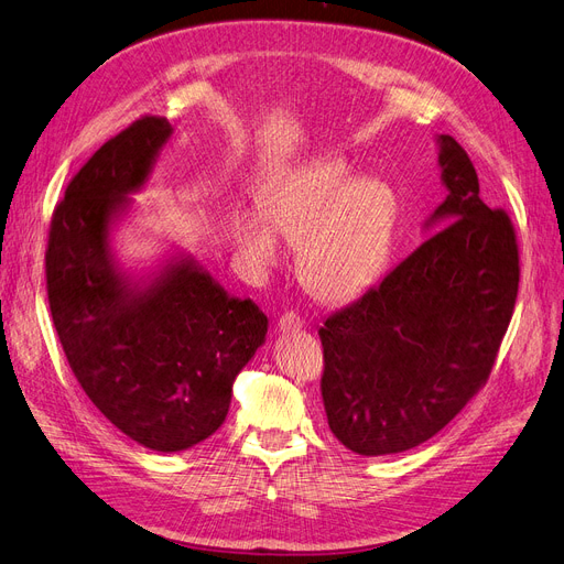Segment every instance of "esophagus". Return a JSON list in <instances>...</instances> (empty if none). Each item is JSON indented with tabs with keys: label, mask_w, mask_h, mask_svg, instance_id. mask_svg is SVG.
<instances>
[{
	"label": "esophagus",
	"mask_w": 564,
	"mask_h": 564,
	"mask_svg": "<svg viewBox=\"0 0 564 564\" xmlns=\"http://www.w3.org/2000/svg\"><path fill=\"white\" fill-rule=\"evenodd\" d=\"M303 327V317L299 315V313H284L282 317H280V322H278V329L282 332V334H289V332H299Z\"/></svg>",
	"instance_id": "1"
}]
</instances>
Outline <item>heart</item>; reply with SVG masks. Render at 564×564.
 Listing matches in <instances>:
<instances>
[{"label": "heart", "mask_w": 564, "mask_h": 564, "mask_svg": "<svg viewBox=\"0 0 564 564\" xmlns=\"http://www.w3.org/2000/svg\"><path fill=\"white\" fill-rule=\"evenodd\" d=\"M398 199L381 178L360 176L344 158H319L294 169L261 199V216H245L237 247L256 270H272L278 237L299 247V278L324 303L360 296L383 272Z\"/></svg>", "instance_id": "b5f03b06"}]
</instances>
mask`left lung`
Instances as JSON below:
<instances>
[{
    "label": "left lung",
    "mask_w": 564,
    "mask_h": 564,
    "mask_svg": "<svg viewBox=\"0 0 564 564\" xmlns=\"http://www.w3.org/2000/svg\"><path fill=\"white\" fill-rule=\"evenodd\" d=\"M435 141L447 197L423 224L433 235L319 327L324 412L362 456L414 449L445 429L489 379L516 308L513 224L482 202L466 150L445 133Z\"/></svg>",
    "instance_id": "left-lung-1"
}]
</instances>
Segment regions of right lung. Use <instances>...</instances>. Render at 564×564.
I'll return each instance as SVG.
<instances>
[{
	"label": "right lung",
	"instance_id": "1",
	"mask_svg": "<svg viewBox=\"0 0 564 564\" xmlns=\"http://www.w3.org/2000/svg\"><path fill=\"white\" fill-rule=\"evenodd\" d=\"M143 117L79 169L48 230L46 292L79 386L112 425L155 452H183L224 425L232 383L268 334L251 299L230 296L191 253L143 278L119 265L112 232L172 139Z\"/></svg>",
	"mask_w": 564,
	"mask_h": 564
}]
</instances>
